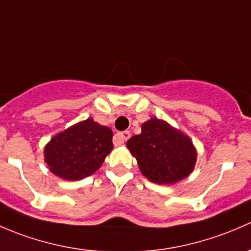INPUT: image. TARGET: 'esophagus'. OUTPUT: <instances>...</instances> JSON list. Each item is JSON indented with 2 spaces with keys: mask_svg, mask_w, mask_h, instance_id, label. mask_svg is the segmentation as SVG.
<instances>
[{
  "mask_svg": "<svg viewBox=\"0 0 251 251\" xmlns=\"http://www.w3.org/2000/svg\"><path fill=\"white\" fill-rule=\"evenodd\" d=\"M130 136L131 135L128 131H123V132L116 133V135L114 136V144H115V146H120L124 142L127 141L128 138H130Z\"/></svg>",
  "mask_w": 251,
  "mask_h": 251,
  "instance_id": "1",
  "label": "esophagus"
}]
</instances>
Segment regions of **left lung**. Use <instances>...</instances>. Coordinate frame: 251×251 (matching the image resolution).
<instances>
[{"mask_svg": "<svg viewBox=\"0 0 251 251\" xmlns=\"http://www.w3.org/2000/svg\"><path fill=\"white\" fill-rule=\"evenodd\" d=\"M141 128L140 135L131 137L126 147L148 181L169 186L192 174L197 149L189 136L158 118H151Z\"/></svg>", "mask_w": 251, "mask_h": 251, "instance_id": "8db88e82", "label": "left lung"}]
</instances>
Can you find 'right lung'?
<instances>
[{"instance_id": "add662e5", "label": "right lung", "mask_w": 251, "mask_h": 251, "mask_svg": "<svg viewBox=\"0 0 251 251\" xmlns=\"http://www.w3.org/2000/svg\"><path fill=\"white\" fill-rule=\"evenodd\" d=\"M113 131L92 118L57 133L45 146V163L55 176L78 181L102 166L113 146Z\"/></svg>"}]
</instances>
